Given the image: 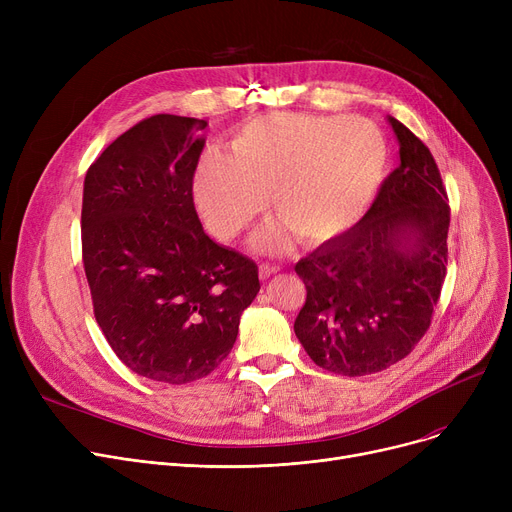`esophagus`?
Instances as JSON below:
<instances>
[{
	"label": "esophagus",
	"mask_w": 512,
	"mask_h": 512,
	"mask_svg": "<svg viewBox=\"0 0 512 512\" xmlns=\"http://www.w3.org/2000/svg\"><path fill=\"white\" fill-rule=\"evenodd\" d=\"M280 270L278 265H274V263H267V261H263V263H259V278L261 280H265V278H270L272 274H276Z\"/></svg>",
	"instance_id": "esophagus-1"
}]
</instances>
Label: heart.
<instances>
[{
	"instance_id": "obj_1",
	"label": "heart",
	"mask_w": 512,
	"mask_h": 512,
	"mask_svg": "<svg viewBox=\"0 0 512 512\" xmlns=\"http://www.w3.org/2000/svg\"><path fill=\"white\" fill-rule=\"evenodd\" d=\"M386 161L384 134L369 120L272 114L242 126L230 155L201 159L193 195L209 230L236 240L270 193L278 220L259 232L257 245L282 251L290 234L324 242L351 228L378 193Z\"/></svg>"
}]
</instances>
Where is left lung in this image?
I'll return each instance as SVG.
<instances>
[{
	"label": "left lung",
	"instance_id": "8db88e82",
	"mask_svg": "<svg viewBox=\"0 0 512 512\" xmlns=\"http://www.w3.org/2000/svg\"><path fill=\"white\" fill-rule=\"evenodd\" d=\"M400 164L363 220L303 257L307 299L294 334L332 373H378L405 359L432 326L448 265L450 207L436 159L398 120Z\"/></svg>",
	"mask_w": 512,
	"mask_h": 512
}]
</instances>
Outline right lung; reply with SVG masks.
<instances>
[{"label":"right lung","mask_w":512,"mask_h":512,"mask_svg":"<svg viewBox=\"0 0 512 512\" xmlns=\"http://www.w3.org/2000/svg\"><path fill=\"white\" fill-rule=\"evenodd\" d=\"M205 120L155 114L85 176L80 238L93 313L118 359L153 382L205 378L259 292L257 263L203 232L193 178Z\"/></svg>","instance_id":"right-lung-1"}]
</instances>
